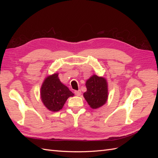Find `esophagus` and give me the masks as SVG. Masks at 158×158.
Returning <instances> with one entry per match:
<instances>
[{
    "label": "esophagus",
    "mask_w": 158,
    "mask_h": 158,
    "mask_svg": "<svg viewBox=\"0 0 158 158\" xmlns=\"http://www.w3.org/2000/svg\"><path fill=\"white\" fill-rule=\"evenodd\" d=\"M75 95L79 96H81V91L80 89L76 90V91H75Z\"/></svg>",
    "instance_id": "obj_1"
}]
</instances>
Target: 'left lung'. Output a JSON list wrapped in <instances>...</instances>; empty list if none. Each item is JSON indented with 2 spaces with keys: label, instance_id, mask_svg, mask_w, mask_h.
I'll return each instance as SVG.
<instances>
[{
  "label": "left lung",
  "instance_id": "obj_1",
  "mask_svg": "<svg viewBox=\"0 0 158 158\" xmlns=\"http://www.w3.org/2000/svg\"><path fill=\"white\" fill-rule=\"evenodd\" d=\"M87 91L83 94L92 109H96L105 105L108 98V85L106 79L96 75L87 80Z\"/></svg>",
  "mask_w": 158,
  "mask_h": 158
}]
</instances>
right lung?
<instances>
[{
    "label": "right lung",
    "instance_id": "add662e5",
    "mask_svg": "<svg viewBox=\"0 0 158 158\" xmlns=\"http://www.w3.org/2000/svg\"><path fill=\"white\" fill-rule=\"evenodd\" d=\"M68 87L61 83L58 73L46 77L41 88V98L48 110L56 112L61 110L69 97L73 96Z\"/></svg>",
    "mask_w": 158,
    "mask_h": 158
}]
</instances>
